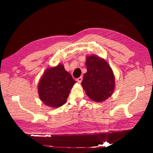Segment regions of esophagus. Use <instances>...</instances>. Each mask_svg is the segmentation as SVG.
I'll list each match as a JSON object with an SVG mask.
<instances>
[{
  "label": "esophagus",
  "mask_w": 153,
  "mask_h": 153,
  "mask_svg": "<svg viewBox=\"0 0 153 153\" xmlns=\"http://www.w3.org/2000/svg\"><path fill=\"white\" fill-rule=\"evenodd\" d=\"M82 76H80V77H79V78H78L77 79H76V81L78 82V83H81L82 82Z\"/></svg>",
  "instance_id": "obj_1"
}]
</instances>
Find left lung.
Segmentation results:
<instances>
[{"instance_id":"obj_1","label":"left lung","mask_w":153,"mask_h":153,"mask_svg":"<svg viewBox=\"0 0 153 153\" xmlns=\"http://www.w3.org/2000/svg\"><path fill=\"white\" fill-rule=\"evenodd\" d=\"M87 71L82 85L86 94L93 101L101 102L112 95L115 87V78L112 69L105 59L90 55L86 59Z\"/></svg>"}]
</instances>
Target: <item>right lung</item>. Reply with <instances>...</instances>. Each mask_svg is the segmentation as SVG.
I'll use <instances>...</instances> for the list:
<instances>
[{"mask_svg":"<svg viewBox=\"0 0 153 153\" xmlns=\"http://www.w3.org/2000/svg\"><path fill=\"white\" fill-rule=\"evenodd\" d=\"M76 82L64 66L48 68L38 85L39 98L47 106L57 108L66 102L71 89Z\"/></svg>","mask_w":153,"mask_h":153,"instance_id":"1","label":"right lung"}]
</instances>
